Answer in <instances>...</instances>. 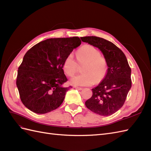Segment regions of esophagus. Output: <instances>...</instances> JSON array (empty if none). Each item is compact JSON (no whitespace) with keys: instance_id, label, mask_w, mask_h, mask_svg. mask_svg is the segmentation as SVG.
<instances>
[{"instance_id":"34e87169","label":"esophagus","mask_w":151,"mask_h":151,"mask_svg":"<svg viewBox=\"0 0 151 151\" xmlns=\"http://www.w3.org/2000/svg\"><path fill=\"white\" fill-rule=\"evenodd\" d=\"M74 88H76V89H78V90H83V88H79V87H76V86H74Z\"/></svg>"}]
</instances>
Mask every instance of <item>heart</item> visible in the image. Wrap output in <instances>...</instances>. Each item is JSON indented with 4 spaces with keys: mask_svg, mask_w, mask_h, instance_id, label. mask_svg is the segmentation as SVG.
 <instances>
[{
    "mask_svg": "<svg viewBox=\"0 0 151 151\" xmlns=\"http://www.w3.org/2000/svg\"><path fill=\"white\" fill-rule=\"evenodd\" d=\"M77 60L79 64H84L82 72L70 80V84L74 86H91L99 83L103 79L108 70V63L105 59L101 57L99 51L89 45H86L77 50ZM77 63L72 54H69L63 60L62 68L65 74L72 77L75 74L77 68Z\"/></svg>",
    "mask_w": 151,
    "mask_h": 151,
    "instance_id": "b5f03b06",
    "label": "heart"
}]
</instances>
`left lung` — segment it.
I'll return each instance as SVG.
<instances>
[{"mask_svg": "<svg viewBox=\"0 0 151 151\" xmlns=\"http://www.w3.org/2000/svg\"><path fill=\"white\" fill-rule=\"evenodd\" d=\"M81 39L100 50L108 63L106 76L92 89V96L85 104L99 115H111L122 107L131 88V68L125 54L115 44L97 36Z\"/></svg>", "mask_w": 151, "mask_h": 151, "instance_id": "1", "label": "left lung"}]
</instances>
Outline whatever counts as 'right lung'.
<instances>
[{"mask_svg":"<svg viewBox=\"0 0 151 151\" xmlns=\"http://www.w3.org/2000/svg\"><path fill=\"white\" fill-rule=\"evenodd\" d=\"M81 44L79 37L49 38L26 53L18 68L16 85L27 108L44 114L60 106L69 88L63 86L67 81L63 62Z\"/></svg>","mask_w":151,"mask_h":151,"instance_id":"obj_1","label":"right lung"}]
</instances>
